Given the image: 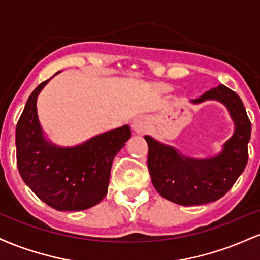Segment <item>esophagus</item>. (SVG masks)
<instances>
[{
  "instance_id": "1",
  "label": "esophagus",
  "mask_w": 260,
  "mask_h": 260,
  "mask_svg": "<svg viewBox=\"0 0 260 260\" xmlns=\"http://www.w3.org/2000/svg\"><path fill=\"white\" fill-rule=\"evenodd\" d=\"M132 129L134 131V133H137V134H143V133L147 132V129H148L147 118H144V117L134 118L132 122Z\"/></svg>"
}]
</instances>
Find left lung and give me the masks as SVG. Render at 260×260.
<instances>
[{
	"label": "left lung",
	"mask_w": 260,
	"mask_h": 260,
	"mask_svg": "<svg viewBox=\"0 0 260 260\" xmlns=\"http://www.w3.org/2000/svg\"><path fill=\"white\" fill-rule=\"evenodd\" d=\"M208 100L221 103L235 124L234 134L223 143L219 154L196 159L153 137H144L149 148L148 168L155 189L162 198L184 207L221 198L234 186L248 161L252 124L242 100L228 86L220 84L190 103L198 105Z\"/></svg>",
	"instance_id": "8db88e82"
}]
</instances>
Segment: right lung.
<instances>
[{
  "instance_id": "obj_1",
  "label": "right lung",
  "mask_w": 260,
  "mask_h": 260,
  "mask_svg": "<svg viewBox=\"0 0 260 260\" xmlns=\"http://www.w3.org/2000/svg\"><path fill=\"white\" fill-rule=\"evenodd\" d=\"M50 79L31 92L18 121V170L26 186L51 208L85 210L107 194L112 161L129 139L131 128L124 124L74 147L52 143L41 128L37 109L39 94Z\"/></svg>"
}]
</instances>
